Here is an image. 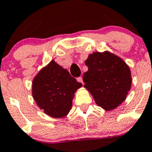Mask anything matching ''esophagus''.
<instances>
[{"label":"esophagus","instance_id":"obj_1","mask_svg":"<svg viewBox=\"0 0 152 152\" xmlns=\"http://www.w3.org/2000/svg\"><path fill=\"white\" fill-rule=\"evenodd\" d=\"M77 82H80V83L84 84L83 83V79H82V77H79V78H78V79H77Z\"/></svg>","mask_w":152,"mask_h":152}]
</instances>
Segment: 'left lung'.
<instances>
[{
  "instance_id": "left-lung-1",
  "label": "left lung",
  "mask_w": 152,
  "mask_h": 152,
  "mask_svg": "<svg viewBox=\"0 0 152 152\" xmlns=\"http://www.w3.org/2000/svg\"><path fill=\"white\" fill-rule=\"evenodd\" d=\"M84 87L96 104L106 111L117 108L126 100L132 86L129 67L117 55L105 50L94 52L85 60Z\"/></svg>"
}]
</instances>
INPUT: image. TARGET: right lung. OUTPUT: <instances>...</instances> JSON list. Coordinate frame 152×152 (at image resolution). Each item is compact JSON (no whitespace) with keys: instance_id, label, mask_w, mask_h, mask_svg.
I'll list each match as a JSON object with an SVG mask.
<instances>
[{"instance_id":"1","label":"right lung","mask_w":152,"mask_h":152,"mask_svg":"<svg viewBox=\"0 0 152 152\" xmlns=\"http://www.w3.org/2000/svg\"><path fill=\"white\" fill-rule=\"evenodd\" d=\"M82 87L67 69L51 60L34 78L32 96L45 114L63 118L71 110L75 93Z\"/></svg>"}]
</instances>
